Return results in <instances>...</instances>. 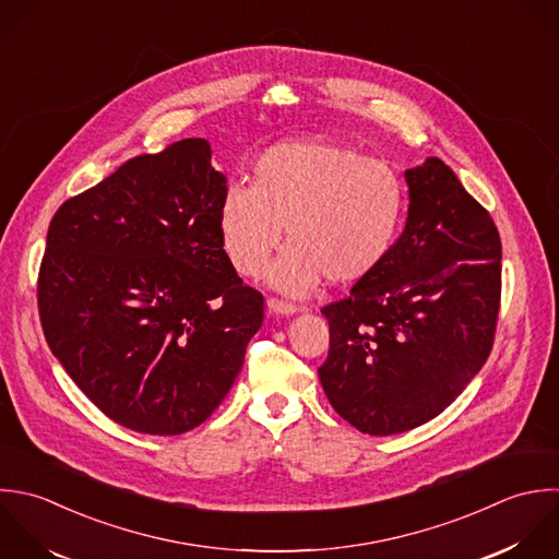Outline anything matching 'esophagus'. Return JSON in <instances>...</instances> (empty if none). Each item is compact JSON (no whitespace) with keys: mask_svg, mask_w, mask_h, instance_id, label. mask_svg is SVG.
<instances>
[{"mask_svg":"<svg viewBox=\"0 0 559 559\" xmlns=\"http://www.w3.org/2000/svg\"><path fill=\"white\" fill-rule=\"evenodd\" d=\"M267 309H270L272 313H276V316H294V313L298 311L296 305L283 302V300H278V298H267Z\"/></svg>","mask_w":559,"mask_h":559,"instance_id":"esophagus-1","label":"esophagus"}]
</instances>
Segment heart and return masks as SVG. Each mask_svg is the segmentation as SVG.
<instances>
[{
  "label": "heart",
  "instance_id": "b5f03b06",
  "mask_svg": "<svg viewBox=\"0 0 559 559\" xmlns=\"http://www.w3.org/2000/svg\"><path fill=\"white\" fill-rule=\"evenodd\" d=\"M250 185H233L219 204L224 250L243 276H259L281 246L270 283L292 296L309 294L322 276L355 285L390 257L407 209L401 174L364 152L322 136L265 150Z\"/></svg>",
  "mask_w": 559,
  "mask_h": 559
}]
</instances>
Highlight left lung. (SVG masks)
Segmentation results:
<instances>
[{
    "label": "left lung",
    "instance_id": "obj_1",
    "mask_svg": "<svg viewBox=\"0 0 559 559\" xmlns=\"http://www.w3.org/2000/svg\"><path fill=\"white\" fill-rule=\"evenodd\" d=\"M405 230L385 263L322 309L331 346L318 377L333 409L370 436L442 414L484 368L501 302V239L455 171L405 169Z\"/></svg>",
    "mask_w": 559,
    "mask_h": 559
}]
</instances>
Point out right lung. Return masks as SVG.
Segmentation results:
<instances>
[{
  "instance_id": "1",
  "label": "right lung",
  "mask_w": 559,
  "mask_h": 559,
  "mask_svg": "<svg viewBox=\"0 0 559 559\" xmlns=\"http://www.w3.org/2000/svg\"><path fill=\"white\" fill-rule=\"evenodd\" d=\"M226 176L206 139L123 163L67 200L38 272L45 340L117 425L178 436L202 425L241 372L263 296L222 237Z\"/></svg>"
}]
</instances>
